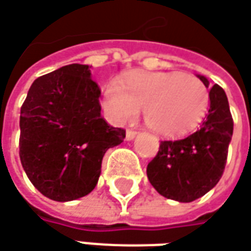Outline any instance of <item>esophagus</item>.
Here are the masks:
<instances>
[{
  "label": "esophagus",
  "instance_id": "esophagus-1",
  "mask_svg": "<svg viewBox=\"0 0 251 251\" xmlns=\"http://www.w3.org/2000/svg\"><path fill=\"white\" fill-rule=\"evenodd\" d=\"M134 137H136V132L127 129V130H126V140H127V142H130V140H133Z\"/></svg>",
  "mask_w": 251,
  "mask_h": 251
}]
</instances>
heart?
Instances as JSON below:
<instances>
[{
    "instance_id": "b5f03b06",
    "label": "heart",
    "mask_w": 251,
    "mask_h": 251,
    "mask_svg": "<svg viewBox=\"0 0 251 251\" xmlns=\"http://www.w3.org/2000/svg\"><path fill=\"white\" fill-rule=\"evenodd\" d=\"M210 105L207 84L180 72H133L124 83L114 79L104 90L102 108L112 124L122 125L143 115L161 136L189 133L205 117Z\"/></svg>"
}]
</instances>
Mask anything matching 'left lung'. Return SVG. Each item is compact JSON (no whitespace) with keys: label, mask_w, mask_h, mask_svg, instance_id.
Returning a JSON list of instances; mask_svg holds the SVG:
<instances>
[{"label":"left lung","mask_w":251,"mask_h":251,"mask_svg":"<svg viewBox=\"0 0 251 251\" xmlns=\"http://www.w3.org/2000/svg\"><path fill=\"white\" fill-rule=\"evenodd\" d=\"M207 86L208 79L197 75ZM233 121L228 97L218 84L210 89V108L195 133L180 140L161 142L147 165V177L161 196L190 203L208 193L224 174Z\"/></svg>","instance_id":"1"}]
</instances>
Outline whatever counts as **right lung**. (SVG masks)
I'll use <instances>...</instances> for the list:
<instances>
[{
	"instance_id": "right-lung-1",
	"label": "right lung",
	"mask_w": 251,
	"mask_h": 251,
	"mask_svg": "<svg viewBox=\"0 0 251 251\" xmlns=\"http://www.w3.org/2000/svg\"><path fill=\"white\" fill-rule=\"evenodd\" d=\"M99 84L90 66L71 64L40 76L21 108V162L33 186L54 201L89 195L105 151L125 130L101 117Z\"/></svg>"
}]
</instances>
